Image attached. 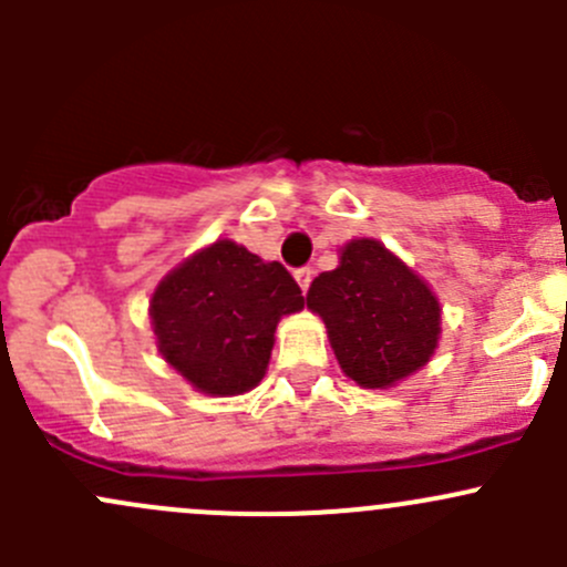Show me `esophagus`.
<instances>
[{
  "label": "esophagus",
  "instance_id": "34e87169",
  "mask_svg": "<svg viewBox=\"0 0 567 567\" xmlns=\"http://www.w3.org/2000/svg\"><path fill=\"white\" fill-rule=\"evenodd\" d=\"M293 279H296V285L301 288V293H307V288H310V282H312V268H299V271L293 274Z\"/></svg>",
  "mask_w": 567,
  "mask_h": 567
}]
</instances>
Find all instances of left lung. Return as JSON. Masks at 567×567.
Masks as SVG:
<instances>
[{"instance_id": "1", "label": "left lung", "mask_w": 567, "mask_h": 567, "mask_svg": "<svg viewBox=\"0 0 567 567\" xmlns=\"http://www.w3.org/2000/svg\"><path fill=\"white\" fill-rule=\"evenodd\" d=\"M307 310L326 323L342 373L364 390H390L414 375L442 337L439 296L375 238L342 244L334 271L312 279Z\"/></svg>"}]
</instances>
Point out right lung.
I'll return each instance as SVG.
<instances>
[{
	"mask_svg": "<svg viewBox=\"0 0 567 567\" xmlns=\"http://www.w3.org/2000/svg\"><path fill=\"white\" fill-rule=\"evenodd\" d=\"M299 310L305 296L277 260L219 238L156 285L147 316L158 353L186 384L236 398L260 384L277 323Z\"/></svg>",
	"mask_w": 567,
	"mask_h": 567,
	"instance_id": "add662e5",
	"label": "right lung"
}]
</instances>
